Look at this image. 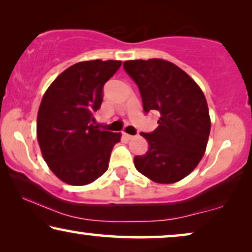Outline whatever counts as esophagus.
<instances>
[{
	"label": "esophagus",
	"instance_id": "obj_1",
	"mask_svg": "<svg viewBox=\"0 0 252 252\" xmlns=\"http://www.w3.org/2000/svg\"><path fill=\"white\" fill-rule=\"evenodd\" d=\"M123 136H125L126 138V139H132V138H134V136H132V134H129V133H123Z\"/></svg>",
	"mask_w": 252,
	"mask_h": 252
}]
</instances>
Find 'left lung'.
I'll return each mask as SVG.
<instances>
[{"label":"left lung","instance_id":"1","mask_svg":"<svg viewBox=\"0 0 252 252\" xmlns=\"http://www.w3.org/2000/svg\"><path fill=\"white\" fill-rule=\"evenodd\" d=\"M123 67L138 86L144 112L160 114L157 129L140 132L148 151L134 157V166L155 183L179 182L196 168L208 144L211 122L203 92L166 60H127Z\"/></svg>","mask_w":252,"mask_h":252}]
</instances>
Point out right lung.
I'll return each instance as SVG.
<instances>
[{
  "label": "right lung",
  "mask_w": 252,
  "mask_h": 252,
  "mask_svg": "<svg viewBox=\"0 0 252 252\" xmlns=\"http://www.w3.org/2000/svg\"><path fill=\"white\" fill-rule=\"evenodd\" d=\"M122 62H81L60 74L48 88L37 113V140L44 161L63 183L83 186L108 169L121 133L94 126L102 88Z\"/></svg>",
  "instance_id": "1"
}]
</instances>
